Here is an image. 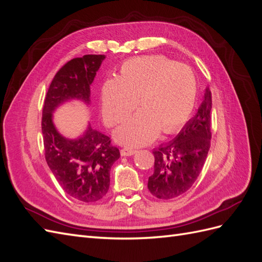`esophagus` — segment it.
<instances>
[{"label": "esophagus", "instance_id": "34e87169", "mask_svg": "<svg viewBox=\"0 0 262 262\" xmlns=\"http://www.w3.org/2000/svg\"><path fill=\"white\" fill-rule=\"evenodd\" d=\"M136 152H137V150H135V149L123 148V149H121V156H123V157H130V156L135 155Z\"/></svg>", "mask_w": 262, "mask_h": 262}]
</instances>
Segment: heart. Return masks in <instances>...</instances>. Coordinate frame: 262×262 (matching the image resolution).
<instances>
[{
    "mask_svg": "<svg viewBox=\"0 0 262 262\" xmlns=\"http://www.w3.org/2000/svg\"><path fill=\"white\" fill-rule=\"evenodd\" d=\"M196 97L192 70L162 55L125 61L119 78L107 79L101 92L102 116L114 126L135 110H141L114 131V139L127 146L150 143L159 131L169 135L187 122Z\"/></svg>",
    "mask_w": 262,
    "mask_h": 262,
    "instance_id": "obj_1",
    "label": "heart"
}]
</instances>
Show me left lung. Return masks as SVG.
<instances>
[{
  "instance_id": "1",
  "label": "left lung",
  "mask_w": 262,
  "mask_h": 262,
  "mask_svg": "<svg viewBox=\"0 0 262 262\" xmlns=\"http://www.w3.org/2000/svg\"><path fill=\"white\" fill-rule=\"evenodd\" d=\"M211 91L207 88L195 116L173 140L153 150L155 172L149 177L148 189L158 199L183 194L199 177L211 142Z\"/></svg>"
}]
</instances>
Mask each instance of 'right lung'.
Returning a JSON list of instances; mask_svg holds the SVG:
<instances>
[{"label":"right lung","instance_id":"right-lung-1","mask_svg":"<svg viewBox=\"0 0 262 262\" xmlns=\"http://www.w3.org/2000/svg\"><path fill=\"white\" fill-rule=\"evenodd\" d=\"M104 59L105 55L88 54L66 63L51 82L42 112L49 168L67 194L86 203L99 201L106 194L111 167L120 158L119 149L91 124L78 139L63 137L53 123V112L69 100L90 103V85Z\"/></svg>","mask_w":262,"mask_h":262}]
</instances>
